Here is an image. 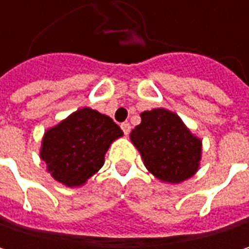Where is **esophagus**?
<instances>
[{
  "mask_svg": "<svg viewBox=\"0 0 249 249\" xmlns=\"http://www.w3.org/2000/svg\"><path fill=\"white\" fill-rule=\"evenodd\" d=\"M121 129L124 131L125 135H128V134H129V131H131V125L128 124V123H123V124H121Z\"/></svg>",
  "mask_w": 249,
  "mask_h": 249,
  "instance_id": "34e87169",
  "label": "esophagus"
}]
</instances>
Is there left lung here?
<instances>
[{"label":"left lung","mask_w":249,"mask_h":249,"mask_svg":"<svg viewBox=\"0 0 249 249\" xmlns=\"http://www.w3.org/2000/svg\"><path fill=\"white\" fill-rule=\"evenodd\" d=\"M141 124L131 134L145 169L163 183L177 184L193 177L200 166L202 140L166 108L141 112Z\"/></svg>","instance_id":"1"}]
</instances>
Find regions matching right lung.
I'll return each instance as SVG.
<instances>
[{
    "label": "right lung",
    "instance_id": "right-lung-1",
    "mask_svg": "<svg viewBox=\"0 0 249 249\" xmlns=\"http://www.w3.org/2000/svg\"><path fill=\"white\" fill-rule=\"evenodd\" d=\"M123 135L108 115L80 108L44 132L40 159L56 181L79 187L99 172L108 148Z\"/></svg>",
    "mask_w": 249,
    "mask_h": 249
}]
</instances>
